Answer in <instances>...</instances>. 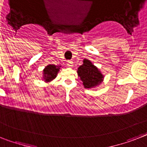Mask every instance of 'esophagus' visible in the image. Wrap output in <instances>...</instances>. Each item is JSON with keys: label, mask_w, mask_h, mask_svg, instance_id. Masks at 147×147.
Segmentation results:
<instances>
[{"label": "esophagus", "mask_w": 147, "mask_h": 147, "mask_svg": "<svg viewBox=\"0 0 147 147\" xmlns=\"http://www.w3.org/2000/svg\"><path fill=\"white\" fill-rule=\"evenodd\" d=\"M67 66H69V67H72V66H73V62H72V61H71V60H68Z\"/></svg>", "instance_id": "obj_1"}]
</instances>
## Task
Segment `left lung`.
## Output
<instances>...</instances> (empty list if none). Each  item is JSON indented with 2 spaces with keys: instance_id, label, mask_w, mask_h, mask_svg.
Instances as JSON below:
<instances>
[{
  "instance_id": "1",
  "label": "left lung",
  "mask_w": 147,
  "mask_h": 147,
  "mask_svg": "<svg viewBox=\"0 0 147 147\" xmlns=\"http://www.w3.org/2000/svg\"><path fill=\"white\" fill-rule=\"evenodd\" d=\"M83 61L84 63L78 69V75L85 88L96 87L102 82L104 76L90 60L84 59Z\"/></svg>"
}]
</instances>
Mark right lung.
<instances>
[{
	"instance_id": "right-lung-1",
	"label": "right lung",
	"mask_w": 147,
	"mask_h": 147,
	"mask_svg": "<svg viewBox=\"0 0 147 147\" xmlns=\"http://www.w3.org/2000/svg\"><path fill=\"white\" fill-rule=\"evenodd\" d=\"M60 66H57L55 65H49L43 70V78L45 81H51L57 77V72L60 70Z\"/></svg>"
}]
</instances>
